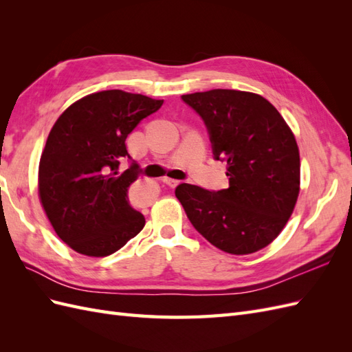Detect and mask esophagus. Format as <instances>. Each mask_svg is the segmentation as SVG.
I'll use <instances>...</instances> for the list:
<instances>
[{"label":"esophagus","instance_id":"esophagus-1","mask_svg":"<svg viewBox=\"0 0 352 352\" xmlns=\"http://www.w3.org/2000/svg\"><path fill=\"white\" fill-rule=\"evenodd\" d=\"M163 182H164L166 185H168L170 188H176V186L180 184V180H175V179H170V177H164V179H163Z\"/></svg>","mask_w":352,"mask_h":352}]
</instances>
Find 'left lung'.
I'll return each instance as SVG.
<instances>
[{"label": "left lung", "mask_w": 352, "mask_h": 352, "mask_svg": "<svg viewBox=\"0 0 352 352\" xmlns=\"http://www.w3.org/2000/svg\"><path fill=\"white\" fill-rule=\"evenodd\" d=\"M204 120L212 154L228 163L229 188L180 184L175 194L192 226L219 250L247 255L267 247L300 194V150L274 105L258 94L211 89L182 95Z\"/></svg>", "instance_id": "8db88e82"}]
</instances>
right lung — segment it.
I'll use <instances>...</instances> for the list:
<instances>
[{
  "instance_id": "obj_1",
  "label": "right lung",
  "mask_w": 352,
  "mask_h": 352,
  "mask_svg": "<svg viewBox=\"0 0 352 352\" xmlns=\"http://www.w3.org/2000/svg\"><path fill=\"white\" fill-rule=\"evenodd\" d=\"M163 100L110 89L73 102L48 135L39 160L38 194L58 238L88 257L120 250L145 226L131 207L127 189L138 164L119 173L129 157L126 138Z\"/></svg>"
}]
</instances>
